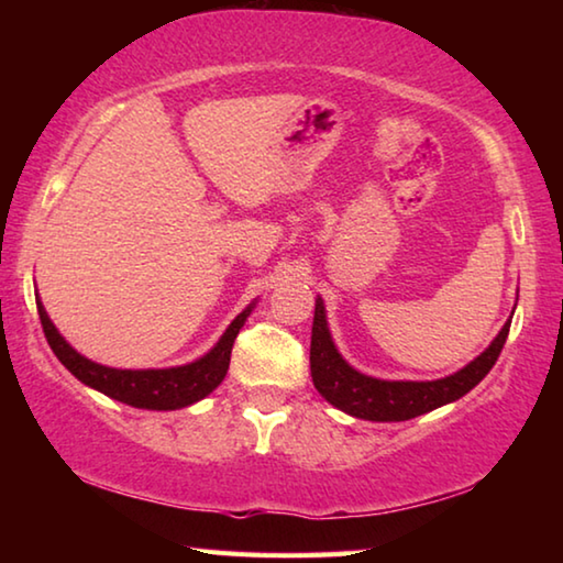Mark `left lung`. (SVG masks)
Masks as SVG:
<instances>
[{"label":"left lung","instance_id":"left-lung-1","mask_svg":"<svg viewBox=\"0 0 563 563\" xmlns=\"http://www.w3.org/2000/svg\"><path fill=\"white\" fill-rule=\"evenodd\" d=\"M509 325L511 320L501 328L492 345L460 373L434 379V383H387V379L360 375L357 369H352L340 357V352L330 340L325 308L318 298L310 342L312 383L330 405H335L352 417L373 419V422H402V419H412L432 412V409L446 402H454V399L464 397L472 387L479 385L494 367V362H497L504 342H507Z\"/></svg>","mask_w":563,"mask_h":563}]
</instances>
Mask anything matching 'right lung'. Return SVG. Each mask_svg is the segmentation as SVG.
<instances>
[{
	"mask_svg": "<svg viewBox=\"0 0 563 563\" xmlns=\"http://www.w3.org/2000/svg\"><path fill=\"white\" fill-rule=\"evenodd\" d=\"M36 310H40L46 342H49L54 355L59 357L62 365L69 369L76 379L99 389V393L107 397H113L123 405L139 409H180L198 402V399H203L206 395H211L213 389L223 383L228 365H231L233 342L238 338V332H241L245 318L251 316V308L243 310L241 316L231 322V328L223 332L218 345L208 352L206 357L190 362V365L170 369H113L81 357L79 352L56 332L42 302H36Z\"/></svg>",
	"mask_w": 563,
	"mask_h": 563,
	"instance_id": "1",
	"label": "right lung"
}]
</instances>
